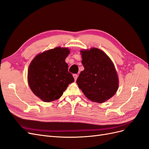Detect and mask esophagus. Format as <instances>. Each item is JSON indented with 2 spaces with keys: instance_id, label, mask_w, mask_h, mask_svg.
I'll list each match as a JSON object with an SVG mask.
<instances>
[{
  "instance_id": "obj_1",
  "label": "esophagus",
  "mask_w": 149,
  "mask_h": 149,
  "mask_svg": "<svg viewBox=\"0 0 149 149\" xmlns=\"http://www.w3.org/2000/svg\"><path fill=\"white\" fill-rule=\"evenodd\" d=\"M78 74H73V77H74V80L76 81V79H77V78H78Z\"/></svg>"
}]
</instances>
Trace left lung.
<instances>
[{
  "label": "left lung",
  "mask_w": 149,
  "mask_h": 149,
  "mask_svg": "<svg viewBox=\"0 0 149 149\" xmlns=\"http://www.w3.org/2000/svg\"><path fill=\"white\" fill-rule=\"evenodd\" d=\"M84 70L76 80L79 88L91 101L102 103L113 96L119 87L114 65L101 49L92 48L81 50Z\"/></svg>",
  "instance_id": "left-lung-1"
}]
</instances>
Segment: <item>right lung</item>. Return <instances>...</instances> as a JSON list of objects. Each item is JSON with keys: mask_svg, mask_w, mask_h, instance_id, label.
Wrapping results in <instances>:
<instances>
[{"mask_svg": "<svg viewBox=\"0 0 149 149\" xmlns=\"http://www.w3.org/2000/svg\"><path fill=\"white\" fill-rule=\"evenodd\" d=\"M70 52L68 48L56 47L38 54L31 61L28 70L29 84L42 101L49 102L58 100L74 81L65 62Z\"/></svg>", "mask_w": 149, "mask_h": 149, "instance_id": "1", "label": "right lung"}]
</instances>
